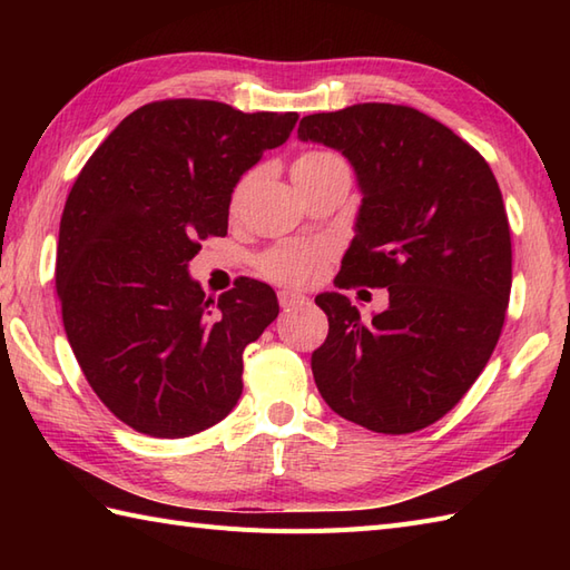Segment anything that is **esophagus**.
Masks as SVG:
<instances>
[{"mask_svg":"<svg viewBox=\"0 0 570 570\" xmlns=\"http://www.w3.org/2000/svg\"><path fill=\"white\" fill-rule=\"evenodd\" d=\"M306 296L304 294H296V292H288V288H284V292H278V306L282 308H292L296 304H306Z\"/></svg>","mask_w":570,"mask_h":570,"instance_id":"obj_1","label":"esophagus"}]
</instances>
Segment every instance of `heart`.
<instances>
[{
  "label": "heart",
  "instance_id": "obj_1",
  "mask_svg": "<svg viewBox=\"0 0 570 570\" xmlns=\"http://www.w3.org/2000/svg\"><path fill=\"white\" fill-rule=\"evenodd\" d=\"M335 159V154L328 151H308L301 156L294 168H313L325 161ZM323 264V252L313 247H276L266 254L262 262V269L266 276L278 278V282L288 284H306L318 274Z\"/></svg>",
  "mask_w": 570,
  "mask_h": 570
}]
</instances>
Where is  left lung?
Wrapping results in <instances>:
<instances>
[{
    "label": "left lung",
    "instance_id": "8db88e82",
    "mask_svg": "<svg viewBox=\"0 0 570 570\" xmlns=\"http://www.w3.org/2000/svg\"><path fill=\"white\" fill-rule=\"evenodd\" d=\"M298 139L353 164L362 205L337 288L390 292L362 321L321 294L328 337L313 353L335 414L377 433H414L451 411L500 341L512 288V239L488 161L439 119L362 102L301 119Z\"/></svg>",
    "mask_w": 570,
    "mask_h": 570
}]
</instances>
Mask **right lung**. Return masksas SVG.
I'll return each mask as SVG.
<instances>
[{
    "label": "right lung",
    "instance_id": "obj_1",
    "mask_svg": "<svg viewBox=\"0 0 570 570\" xmlns=\"http://www.w3.org/2000/svg\"><path fill=\"white\" fill-rule=\"evenodd\" d=\"M296 112L161 100L119 122L72 184L58 233L56 292L92 392L154 439L223 421L242 394V353L278 316L242 276L217 304L188 274L200 242L227 235L239 176L296 127Z\"/></svg>",
    "mask_w": 570,
    "mask_h": 570
}]
</instances>
